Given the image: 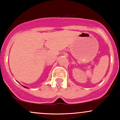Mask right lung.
I'll return each mask as SVG.
<instances>
[{
  "label": "right lung",
  "mask_w": 120,
  "mask_h": 120,
  "mask_svg": "<svg viewBox=\"0 0 120 120\" xmlns=\"http://www.w3.org/2000/svg\"><path fill=\"white\" fill-rule=\"evenodd\" d=\"M24 87H25V88H27V87H26V86H24Z\"/></svg>",
  "instance_id": "obj_1"
}]
</instances>
